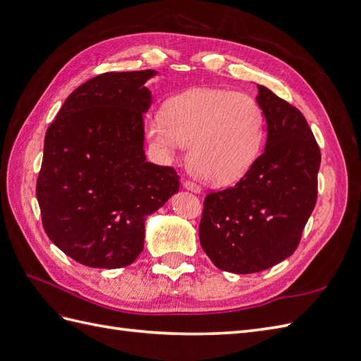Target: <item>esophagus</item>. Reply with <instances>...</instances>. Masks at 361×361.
<instances>
[{"label": "esophagus", "mask_w": 361, "mask_h": 361, "mask_svg": "<svg viewBox=\"0 0 361 361\" xmlns=\"http://www.w3.org/2000/svg\"><path fill=\"white\" fill-rule=\"evenodd\" d=\"M183 188L185 190H190L192 192H200L202 191L200 185H197V183L192 182V180H183Z\"/></svg>", "instance_id": "1"}]
</instances>
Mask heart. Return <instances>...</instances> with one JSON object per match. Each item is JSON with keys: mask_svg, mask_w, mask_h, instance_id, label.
Returning a JSON list of instances; mask_svg holds the SVG:
<instances>
[{"mask_svg": "<svg viewBox=\"0 0 361 361\" xmlns=\"http://www.w3.org/2000/svg\"><path fill=\"white\" fill-rule=\"evenodd\" d=\"M149 140L164 157L190 146V166L214 185L241 179L257 161L265 140V114L253 96L227 89H194L170 99L149 118Z\"/></svg>", "mask_w": 361, "mask_h": 361, "instance_id": "obj_1", "label": "heart"}]
</instances>
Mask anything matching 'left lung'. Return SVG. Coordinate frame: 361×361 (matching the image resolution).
<instances>
[{"mask_svg": "<svg viewBox=\"0 0 361 361\" xmlns=\"http://www.w3.org/2000/svg\"><path fill=\"white\" fill-rule=\"evenodd\" d=\"M259 87L267 145L233 187L206 194L200 245L214 265L253 274L297 250L318 199L321 150L297 106Z\"/></svg>", "mask_w": 361, "mask_h": 361, "instance_id": "1", "label": "left lung"}]
</instances>
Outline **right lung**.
I'll return each mask as SVG.
<instances>
[{
	"label": "right lung",
	"mask_w": 361,
	"mask_h": 361,
	"mask_svg": "<svg viewBox=\"0 0 361 361\" xmlns=\"http://www.w3.org/2000/svg\"><path fill=\"white\" fill-rule=\"evenodd\" d=\"M155 71L106 72L75 89L47 129L36 183L42 224L63 253L92 268L138 257L146 216L179 191L173 167L146 161L143 113Z\"/></svg>",
	"instance_id": "1"
}]
</instances>
